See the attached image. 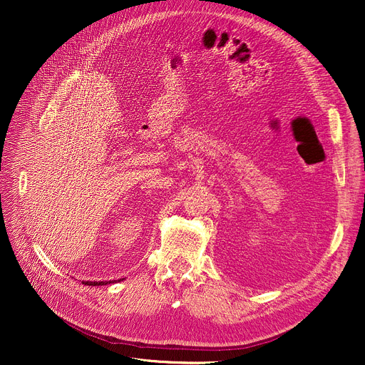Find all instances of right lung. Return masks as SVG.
Returning a JSON list of instances; mask_svg holds the SVG:
<instances>
[{
    "instance_id": "obj_1",
    "label": "right lung",
    "mask_w": 365,
    "mask_h": 365,
    "mask_svg": "<svg viewBox=\"0 0 365 365\" xmlns=\"http://www.w3.org/2000/svg\"><path fill=\"white\" fill-rule=\"evenodd\" d=\"M118 281H121V279H118ZM84 284H87V285H106V284H110V281L109 282H106V281H94V282L86 281Z\"/></svg>"
}]
</instances>
